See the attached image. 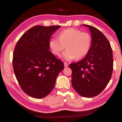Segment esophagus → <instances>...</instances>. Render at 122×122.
I'll return each instance as SVG.
<instances>
[{"label":"esophagus","instance_id":"esophagus-1","mask_svg":"<svg viewBox=\"0 0 122 122\" xmlns=\"http://www.w3.org/2000/svg\"><path fill=\"white\" fill-rule=\"evenodd\" d=\"M64 66L65 67H68V65L66 62H64Z\"/></svg>","mask_w":122,"mask_h":122}]
</instances>
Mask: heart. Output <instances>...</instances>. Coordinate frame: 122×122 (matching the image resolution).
Instances as JSON below:
<instances>
[{
	"label": "heart",
	"mask_w": 122,
	"mask_h": 122,
	"mask_svg": "<svg viewBox=\"0 0 122 122\" xmlns=\"http://www.w3.org/2000/svg\"><path fill=\"white\" fill-rule=\"evenodd\" d=\"M91 43V37L88 33L69 28L61 31L58 38H51L49 41V47L56 56L60 55L66 47V50L61 57L66 61H71L85 56L90 50Z\"/></svg>",
	"instance_id": "1"
}]
</instances>
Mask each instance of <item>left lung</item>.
<instances>
[{
  "mask_svg": "<svg viewBox=\"0 0 122 122\" xmlns=\"http://www.w3.org/2000/svg\"><path fill=\"white\" fill-rule=\"evenodd\" d=\"M89 28L92 43L89 51L83 59L69 65L72 69V85L81 96L92 97L106 88L113 71L112 50L104 35L93 26Z\"/></svg>",
  "mask_w": 122,
  "mask_h": 122,
  "instance_id": "left-lung-1",
  "label": "left lung"
}]
</instances>
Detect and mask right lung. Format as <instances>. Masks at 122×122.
<instances>
[{
    "label": "right lung",
    "instance_id": "obj_1",
    "mask_svg": "<svg viewBox=\"0 0 122 122\" xmlns=\"http://www.w3.org/2000/svg\"><path fill=\"white\" fill-rule=\"evenodd\" d=\"M61 26H36L27 30L15 46L14 72L22 90L36 99L45 97L54 87L64 63L50 51L49 41Z\"/></svg>",
    "mask_w": 122,
    "mask_h": 122
}]
</instances>
